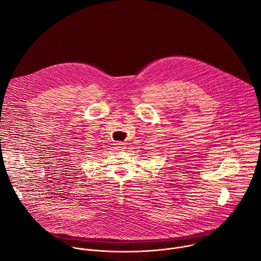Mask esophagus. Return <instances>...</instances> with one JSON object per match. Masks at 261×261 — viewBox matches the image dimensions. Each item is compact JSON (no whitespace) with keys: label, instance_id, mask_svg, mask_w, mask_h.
<instances>
[{"label":"esophagus","instance_id":"obj_1","mask_svg":"<svg viewBox=\"0 0 261 261\" xmlns=\"http://www.w3.org/2000/svg\"><path fill=\"white\" fill-rule=\"evenodd\" d=\"M116 146H117V148L119 149V150H123L125 147H124V144L122 143V142H117L116 143Z\"/></svg>","mask_w":261,"mask_h":261}]
</instances>
